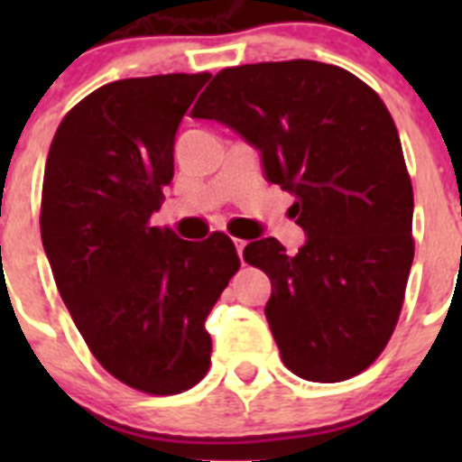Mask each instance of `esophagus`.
Segmentation results:
<instances>
[{
	"label": "esophagus",
	"mask_w": 462,
	"mask_h": 462,
	"mask_svg": "<svg viewBox=\"0 0 462 462\" xmlns=\"http://www.w3.org/2000/svg\"><path fill=\"white\" fill-rule=\"evenodd\" d=\"M234 245H236V250H238V256H240V261H243V250H245V240H234Z\"/></svg>",
	"instance_id": "esophagus-1"
}]
</instances>
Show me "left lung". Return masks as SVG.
Returning <instances> with one entry per match:
<instances>
[{
	"instance_id": "8db88e82",
	"label": "left lung",
	"mask_w": 462,
	"mask_h": 462,
	"mask_svg": "<svg viewBox=\"0 0 462 462\" xmlns=\"http://www.w3.org/2000/svg\"><path fill=\"white\" fill-rule=\"evenodd\" d=\"M191 117L240 134L266 180L296 196L303 247L261 238L243 252L271 277L266 319L284 365L321 383L363 373L398 324L414 259V194L383 101L345 69L291 60L224 69Z\"/></svg>"
}]
</instances>
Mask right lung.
Returning <instances> with one entry per match:
<instances>
[{
	"mask_svg": "<svg viewBox=\"0 0 462 462\" xmlns=\"http://www.w3.org/2000/svg\"><path fill=\"white\" fill-rule=\"evenodd\" d=\"M210 73L126 79L94 89L52 138L41 240L94 358L152 395L210 368L206 319L240 268L231 238L201 243L150 224L173 180L175 132Z\"/></svg>",
	"mask_w": 462,
	"mask_h": 462,
	"instance_id": "1",
	"label": "right lung"
}]
</instances>
